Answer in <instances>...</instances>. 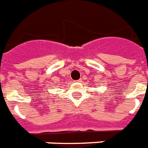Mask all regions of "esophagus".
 <instances>
[{
	"mask_svg": "<svg viewBox=\"0 0 148 148\" xmlns=\"http://www.w3.org/2000/svg\"><path fill=\"white\" fill-rule=\"evenodd\" d=\"M76 82H77V83H80V82H81V80H77V81H76Z\"/></svg>",
	"mask_w": 148,
	"mask_h": 148,
	"instance_id": "obj_1",
	"label": "esophagus"
}]
</instances>
